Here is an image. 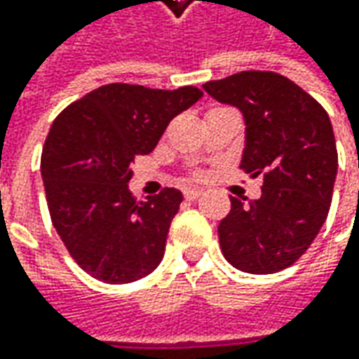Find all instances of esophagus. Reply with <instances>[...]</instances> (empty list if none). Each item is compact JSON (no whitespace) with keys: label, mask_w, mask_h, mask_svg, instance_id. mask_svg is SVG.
<instances>
[{"label":"esophagus","mask_w":359,"mask_h":359,"mask_svg":"<svg viewBox=\"0 0 359 359\" xmlns=\"http://www.w3.org/2000/svg\"><path fill=\"white\" fill-rule=\"evenodd\" d=\"M200 196H201V189H196V187H189V189H186V191H184V198L189 201L198 200Z\"/></svg>","instance_id":"1"}]
</instances>
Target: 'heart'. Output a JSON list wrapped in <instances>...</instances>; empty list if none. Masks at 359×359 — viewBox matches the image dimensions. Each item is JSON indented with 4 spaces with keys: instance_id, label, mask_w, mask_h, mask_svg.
I'll use <instances>...</instances> for the list:
<instances>
[{
    "instance_id": "obj_1",
    "label": "heart",
    "mask_w": 359,
    "mask_h": 359,
    "mask_svg": "<svg viewBox=\"0 0 359 359\" xmlns=\"http://www.w3.org/2000/svg\"><path fill=\"white\" fill-rule=\"evenodd\" d=\"M194 175H196V177H201V173H200V172H196V173H194Z\"/></svg>"
}]
</instances>
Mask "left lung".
Here are the masks:
<instances>
[{
  "instance_id": "left-lung-1",
  "label": "left lung",
  "mask_w": 359,
  "mask_h": 359,
  "mask_svg": "<svg viewBox=\"0 0 359 359\" xmlns=\"http://www.w3.org/2000/svg\"><path fill=\"white\" fill-rule=\"evenodd\" d=\"M203 90L245 118L240 170L262 175V198L241 203L219 222L224 257L248 273H276L304 255L324 226L338 149L322 105L276 72H240L208 81Z\"/></svg>"
}]
</instances>
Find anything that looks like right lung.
<instances>
[{
  "label": "right lung",
  "mask_w": 359,
  "mask_h": 359,
  "mask_svg": "<svg viewBox=\"0 0 359 359\" xmlns=\"http://www.w3.org/2000/svg\"><path fill=\"white\" fill-rule=\"evenodd\" d=\"M203 91L107 83L55 118L41 149L51 224L79 268L105 283H130L158 268L182 194L163 187L137 201L131 161L149 154L177 114Z\"/></svg>",
  "instance_id": "add662e5"
}]
</instances>
